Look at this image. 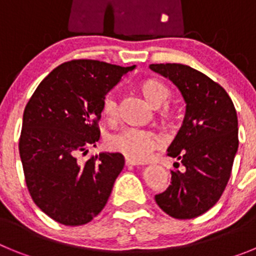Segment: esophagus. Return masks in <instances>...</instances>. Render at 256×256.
Here are the masks:
<instances>
[{"mask_svg": "<svg viewBox=\"0 0 256 256\" xmlns=\"http://www.w3.org/2000/svg\"><path fill=\"white\" fill-rule=\"evenodd\" d=\"M126 166H134V165H140V162H133V160L130 159H126Z\"/></svg>", "mask_w": 256, "mask_h": 256, "instance_id": "esophagus-1", "label": "esophagus"}]
</instances>
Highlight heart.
I'll return each mask as SVG.
<instances>
[{
  "label": "heart",
  "mask_w": 256,
  "mask_h": 256,
  "mask_svg": "<svg viewBox=\"0 0 256 256\" xmlns=\"http://www.w3.org/2000/svg\"><path fill=\"white\" fill-rule=\"evenodd\" d=\"M141 91L146 100L154 106H159L170 96L169 88L158 79H146L141 83ZM101 112L108 120L118 116V100L112 92H108L102 100ZM160 144V138L155 133L138 128H124L108 136V148L124 155L133 162H144Z\"/></svg>",
  "instance_id": "obj_1"
}]
</instances>
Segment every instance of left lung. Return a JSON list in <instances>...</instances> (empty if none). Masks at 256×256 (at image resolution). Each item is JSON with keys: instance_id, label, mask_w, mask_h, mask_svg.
<instances>
[{"instance_id": "obj_1", "label": "left lung", "mask_w": 256, "mask_h": 256, "mask_svg": "<svg viewBox=\"0 0 256 256\" xmlns=\"http://www.w3.org/2000/svg\"><path fill=\"white\" fill-rule=\"evenodd\" d=\"M150 69L172 80L186 102L182 126L168 148L186 169L170 170V184L155 196L156 204L176 219L196 218L216 204L230 177L238 148L236 108L224 88L191 66Z\"/></svg>"}]
</instances>
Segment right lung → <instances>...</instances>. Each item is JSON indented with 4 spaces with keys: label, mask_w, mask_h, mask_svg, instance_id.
Masks as SVG:
<instances>
[{
    "label": "right lung",
    "mask_w": 256,
    "mask_h": 256,
    "mask_svg": "<svg viewBox=\"0 0 256 256\" xmlns=\"http://www.w3.org/2000/svg\"><path fill=\"white\" fill-rule=\"evenodd\" d=\"M133 66L98 60L58 65L40 83L22 115L19 152L26 187L44 214L64 226H82L105 208L124 166L119 152L78 162L100 140L104 97Z\"/></svg>",
    "instance_id": "right-lung-1"
}]
</instances>
